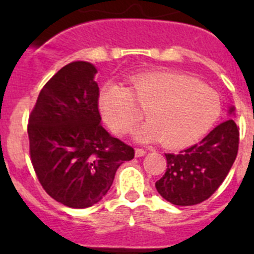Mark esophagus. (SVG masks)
<instances>
[{
  "instance_id": "1",
  "label": "esophagus",
  "mask_w": 254,
  "mask_h": 254,
  "mask_svg": "<svg viewBox=\"0 0 254 254\" xmlns=\"http://www.w3.org/2000/svg\"><path fill=\"white\" fill-rule=\"evenodd\" d=\"M145 154H146V150L138 149V147L134 150V155H136V158H141V156H145Z\"/></svg>"
}]
</instances>
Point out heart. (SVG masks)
I'll use <instances>...</instances> for the list:
<instances>
[{
	"mask_svg": "<svg viewBox=\"0 0 254 254\" xmlns=\"http://www.w3.org/2000/svg\"><path fill=\"white\" fill-rule=\"evenodd\" d=\"M134 105L145 111L149 122L134 132L138 141L159 140L170 149L185 147L205 136L221 114L216 90L198 80L173 71L140 73L127 89L114 84L103 87L99 109L109 128L128 133L140 118Z\"/></svg>",
	"mask_w": 254,
	"mask_h": 254,
	"instance_id": "1",
	"label": "heart"
}]
</instances>
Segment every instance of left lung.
Returning <instances> with one entry per match:
<instances>
[{
  "mask_svg": "<svg viewBox=\"0 0 254 254\" xmlns=\"http://www.w3.org/2000/svg\"><path fill=\"white\" fill-rule=\"evenodd\" d=\"M234 107L229 114H234ZM239 129L233 120L216 126L201 142L179 154H165L167 172L155 183L163 198L177 206L203 202L215 193L233 167Z\"/></svg>",
  "mask_w": 254,
  "mask_h": 254,
  "instance_id": "8db88e82",
  "label": "left lung"
}]
</instances>
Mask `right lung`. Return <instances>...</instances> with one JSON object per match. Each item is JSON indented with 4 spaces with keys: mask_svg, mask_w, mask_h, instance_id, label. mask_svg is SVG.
Returning <instances> with one entry per match:
<instances>
[{
    "mask_svg": "<svg viewBox=\"0 0 254 254\" xmlns=\"http://www.w3.org/2000/svg\"><path fill=\"white\" fill-rule=\"evenodd\" d=\"M94 64H66L40 90L28 123L30 159L40 185L57 202L86 208L99 202L117 169L134 150L103 128Z\"/></svg>",
    "mask_w": 254,
    "mask_h": 254,
    "instance_id": "obj_1",
    "label": "right lung"
}]
</instances>
